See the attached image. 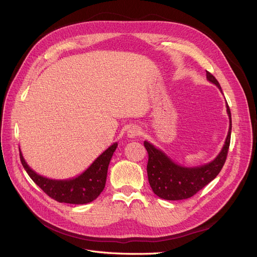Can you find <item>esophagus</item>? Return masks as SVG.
Here are the masks:
<instances>
[{
	"label": "esophagus",
	"mask_w": 257,
	"mask_h": 257,
	"mask_svg": "<svg viewBox=\"0 0 257 257\" xmlns=\"http://www.w3.org/2000/svg\"><path fill=\"white\" fill-rule=\"evenodd\" d=\"M141 134H142L141 128H139V127L136 126V125H132L131 127H128L127 133H126V135H127L128 138H136L137 136H139Z\"/></svg>",
	"instance_id": "34e87169"
}]
</instances>
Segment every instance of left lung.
I'll return each mask as SVG.
<instances>
[{
  "label": "left lung",
  "mask_w": 257,
  "mask_h": 257,
  "mask_svg": "<svg viewBox=\"0 0 257 257\" xmlns=\"http://www.w3.org/2000/svg\"><path fill=\"white\" fill-rule=\"evenodd\" d=\"M207 80L215 84L222 92L221 85L213 75L207 72ZM226 111L229 119L228 133L221 151L214 160L204 165L188 167L177 164L168 155L151 143L145 141V148L149 154L147 173L148 180L155 195L166 200L190 198L219 175L226 161L231 133V114L226 102Z\"/></svg>",
  "instance_id": "8db88e82"
}]
</instances>
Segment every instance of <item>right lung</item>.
Listing matches in <instances>:
<instances>
[{
    "instance_id": "obj_1",
    "label": "right lung",
    "mask_w": 257,
    "mask_h": 257,
    "mask_svg": "<svg viewBox=\"0 0 257 257\" xmlns=\"http://www.w3.org/2000/svg\"><path fill=\"white\" fill-rule=\"evenodd\" d=\"M118 143H113L109 148L94 160L92 164L77 177L69 179H51L44 177L29 166L19 148L22 166L30 178L51 198L59 203L83 205L91 203L103 192L108 166L115 151Z\"/></svg>"
}]
</instances>
